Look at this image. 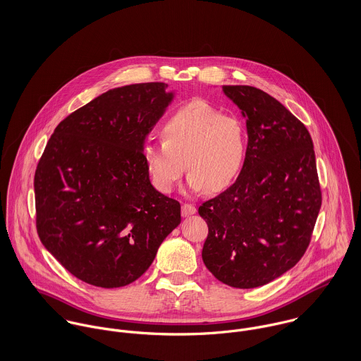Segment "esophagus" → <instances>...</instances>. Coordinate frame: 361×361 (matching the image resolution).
Returning a JSON list of instances; mask_svg holds the SVG:
<instances>
[{
    "label": "esophagus",
    "instance_id": "34e87169",
    "mask_svg": "<svg viewBox=\"0 0 361 361\" xmlns=\"http://www.w3.org/2000/svg\"><path fill=\"white\" fill-rule=\"evenodd\" d=\"M196 207L193 206V204H188V203H185V204H182V215H185V216H188V215H193V214H196Z\"/></svg>",
    "mask_w": 361,
    "mask_h": 361
}]
</instances>
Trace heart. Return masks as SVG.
Masks as SVG:
<instances>
[{
  "label": "heart",
  "mask_w": 361,
  "mask_h": 361,
  "mask_svg": "<svg viewBox=\"0 0 361 361\" xmlns=\"http://www.w3.org/2000/svg\"><path fill=\"white\" fill-rule=\"evenodd\" d=\"M161 137L162 142L143 149L152 183L161 193L172 192L185 164L190 190L222 192L240 175L249 150L246 123L203 100L173 111L162 123Z\"/></svg>",
  "instance_id": "b5f03b06"
}]
</instances>
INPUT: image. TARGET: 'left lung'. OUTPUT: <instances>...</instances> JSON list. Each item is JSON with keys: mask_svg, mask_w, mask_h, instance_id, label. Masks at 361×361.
I'll return each mask as SVG.
<instances>
[{"mask_svg": "<svg viewBox=\"0 0 361 361\" xmlns=\"http://www.w3.org/2000/svg\"><path fill=\"white\" fill-rule=\"evenodd\" d=\"M222 90L246 118L249 150L236 182L199 207L208 225L202 257L222 283L252 289L303 257L322 197L307 128L257 87Z\"/></svg>", "mask_w": 361, "mask_h": 361, "instance_id": "1", "label": "left lung"}]
</instances>
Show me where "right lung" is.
I'll use <instances>...</instances> for the list:
<instances>
[{
	"instance_id": "obj_1",
	"label": "right lung",
	"mask_w": 361,
	"mask_h": 361,
	"mask_svg": "<svg viewBox=\"0 0 361 361\" xmlns=\"http://www.w3.org/2000/svg\"><path fill=\"white\" fill-rule=\"evenodd\" d=\"M161 82L108 90L55 128L35 173L44 247L78 279L121 288L140 278L180 224L179 202L150 182L145 140L173 99Z\"/></svg>"
}]
</instances>
